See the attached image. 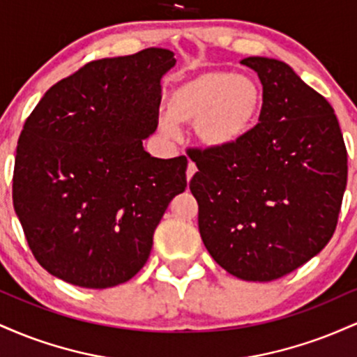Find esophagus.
I'll return each instance as SVG.
<instances>
[{"instance_id":"34e87169","label":"esophagus","mask_w":357,"mask_h":357,"mask_svg":"<svg viewBox=\"0 0 357 357\" xmlns=\"http://www.w3.org/2000/svg\"><path fill=\"white\" fill-rule=\"evenodd\" d=\"M196 171H198V167H196L195 162H192V161L188 162V169H186V179H188V181H190V179L192 178V174H195Z\"/></svg>"}]
</instances>
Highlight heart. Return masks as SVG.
Returning <instances> with one entry per match:
<instances>
[{"label":"heart","instance_id":"1","mask_svg":"<svg viewBox=\"0 0 357 357\" xmlns=\"http://www.w3.org/2000/svg\"><path fill=\"white\" fill-rule=\"evenodd\" d=\"M260 85L227 70H204L179 82L167 99L161 127L167 134L174 124H195L198 141L211 149L236 144L252 130L260 114Z\"/></svg>","mask_w":357,"mask_h":357}]
</instances>
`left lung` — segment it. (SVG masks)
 <instances>
[{"label":"left lung","mask_w":357,"mask_h":357,"mask_svg":"<svg viewBox=\"0 0 357 357\" xmlns=\"http://www.w3.org/2000/svg\"><path fill=\"white\" fill-rule=\"evenodd\" d=\"M264 87L258 124L236 144L191 147L199 235L231 275L270 282L333 238L347 183L334 109L284 61L241 60Z\"/></svg>","instance_id":"1"}]
</instances>
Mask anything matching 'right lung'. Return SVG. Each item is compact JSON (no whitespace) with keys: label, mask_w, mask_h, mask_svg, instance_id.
Here are the masks:
<instances>
[{"label":"right lung","mask_w":357,"mask_h":357,"mask_svg":"<svg viewBox=\"0 0 357 357\" xmlns=\"http://www.w3.org/2000/svg\"><path fill=\"white\" fill-rule=\"evenodd\" d=\"M174 53L146 48L85 63L24 121L13 206L42 267L68 284L109 289L144 267L155 227L186 188V155L153 158L161 77Z\"/></svg>","instance_id":"obj_1"}]
</instances>
